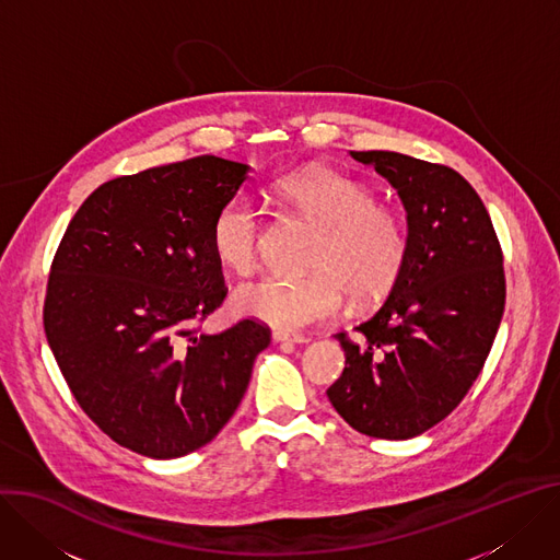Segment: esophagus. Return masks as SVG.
I'll use <instances>...</instances> for the list:
<instances>
[{
	"label": "esophagus",
	"mask_w": 560,
	"mask_h": 560,
	"mask_svg": "<svg viewBox=\"0 0 560 560\" xmlns=\"http://www.w3.org/2000/svg\"><path fill=\"white\" fill-rule=\"evenodd\" d=\"M272 339H275L277 343H306V341H308V337L296 335V332H285V330H275V332H272Z\"/></svg>",
	"instance_id": "esophagus-1"
}]
</instances>
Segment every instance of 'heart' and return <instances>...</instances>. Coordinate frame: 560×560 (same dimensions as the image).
I'll use <instances>...</instances> for the list:
<instances>
[{"instance_id":"1","label":"heart","mask_w":560,"mask_h":560,"mask_svg":"<svg viewBox=\"0 0 560 560\" xmlns=\"http://www.w3.org/2000/svg\"><path fill=\"white\" fill-rule=\"evenodd\" d=\"M275 196L299 217L319 225L306 275H266L234 294L238 313L281 330H299L335 317L343 294L354 303L384 296L397 281L409 252L401 217L375 202L364 183L332 170H308L279 178ZM264 221L254 202L238 194L225 200L210 225L219 264L249 275L259 264Z\"/></svg>"}]
</instances>
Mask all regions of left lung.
Returning <instances> with one entry per match:
<instances>
[{
  "label": "left lung",
  "mask_w": 560,
  "mask_h": 560,
  "mask_svg": "<svg viewBox=\"0 0 560 560\" xmlns=\"http://www.w3.org/2000/svg\"><path fill=\"white\" fill-rule=\"evenodd\" d=\"M399 194L409 252L360 339L337 332L346 366L326 390L354 429L409 440L442 422L480 375L504 313L502 249L485 202L446 165L350 151Z\"/></svg>",
  "instance_id": "obj_1"
}]
</instances>
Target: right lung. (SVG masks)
<instances>
[{
    "instance_id": "right-lung-1",
    "label": "right lung",
    "mask_w": 560,
    "mask_h": 560,
    "mask_svg": "<svg viewBox=\"0 0 560 560\" xmlns=\"http://www.w3.org/2000/svg\"><path fill=\"white\" fill-rule=\"evenodd\" d=\"M249 167L196 156L100 185L50 266L44 332L80 409L114 442L170 460L234 416L270 328L194 324L228 294L210 225Z\"/></svg>"
}]
</instances>
